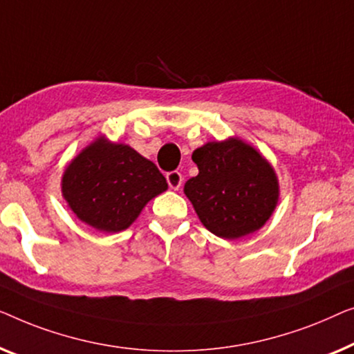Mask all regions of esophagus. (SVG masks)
<instances>
[{"label":"esophagus","instance_id":"obj_1","mask_svg":"<svg viewBox=\"0 0 354 354\" xmlns=\"http://www.w3.org/2000/svg\"><path fill=\"white\" fill-rule=\"evenodd\" d=\"M167 181H168V186H170L173 191H178L183 184V175L179 171H170L167 175Z\"/></svg>","mask_w":354,"mask_h":354}]
</instances>
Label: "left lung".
Masks as SVG:
<instances>
[{
    "label": "left lung",
    "mask_w": 354,
    "mask_h": 354,
    "mask_svg": "<svg viewBox=\"0 0 354 354\" xmlns=\"http://www.w3.org/2000/svg\"><path fill=\"white\" fill-rule=\"evenodd\" d=\"M192 160L198 175L187 179L184 194L208 231L236 241L266 225L281 191L274 168L261 152L231 136L197 147Z\"/></svg>",
    "instance_id": "1"
}]
</instances>
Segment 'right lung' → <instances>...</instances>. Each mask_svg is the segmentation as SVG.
Masks as SVG:
<instances>
[{"mask_svg": "<svg viewBox=\"0 0 354 354\" xmlns=\"http://www.w3.org/2000/svg\"><path fill=\"white\" fill-rule=\"evenodd\" d=\"M167 189L156 163L104 134L68 162L61 179L62 197L73 215L109 234L131 226L142 208Z\"/></svg>", "mask_w": 354, "mask_h": 354, "instance_id": "obj_1", "label": "right lung"}]
</instances>
